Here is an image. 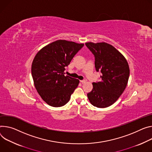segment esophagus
<instances>
[{
  "label": "esophagus",
  "instance_id": "esophagus-1",
  "mask_svg": "<svg viewBox=\"0 0 152 152\" xmlns=\"http://www.w3.org/2000/svg\"><path fill=\"white\" fill-rule=\"evenodd\" d=\"M80 82H81V83H82V84H84V83H86V82H87V80L86 79H84V80H80Z\"/></svg>",
  "mask_w": 152,
  "mask_h": 152
}]
</instances>
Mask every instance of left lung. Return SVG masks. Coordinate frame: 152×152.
Wrapping results in <instances>:
<instances>
[{
  "label": "left lung",
  "instance_id": "left-lung-1",
  "mask_svg": "<svg viewBox=\"0 0 152 152\" xmlns=\"http://www.w3.org/2000/svg\"><path fill=\"white\" fill-rule=\"evenodd\" d=\"M86 46L95 57V67L102 73L101 81L93 82L87 94L90 102L98 108L113 104L125 90L129 78V64L113 46L106 42H87Z\"/></svg>",
  "mask_w": 152,
  "mask_h": 152
}]
</instances>
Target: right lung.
I'll return each instance as SVG.
<instances>
[{"label": "right lung", "mask_w": 152, "mask_h": 152, "mask_svg": "<svg viewBox=\"0 0 152 152\" xmlns=\"http://www.w3.org/2000/svg\"><path fill=\"white\" fill-rule=\"evenodd\" d=\"M84 45L72 41L58 40L36 54L31 65L34 85L41 98L49 105L59 107L70 101L79 80L65 76V67Z\"/></svg>", "instance_id": "obj_1"}]
</instances>
